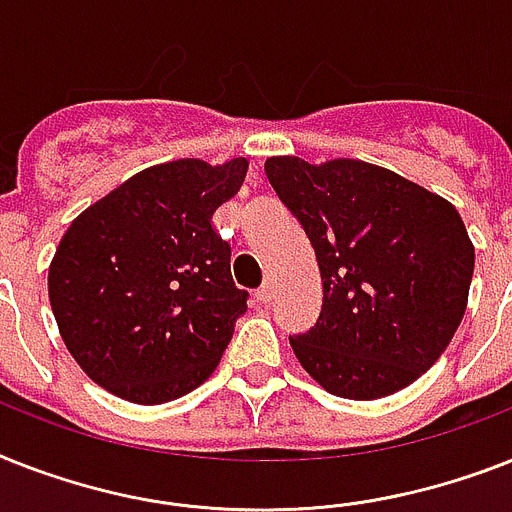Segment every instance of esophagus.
I'll use <instances>...</instances> for the list:
<instances>
[{
  "label": "esophagus",
  "mask_w": 512,
  "mask_h": 512,
  "mask_svg": "<svg viewBox=\"0 0 512 512\" xmlns=\"http://www.w3.org/2000/svg\"><path fill=\"white\" fill-rule=\"evenodd\" d=\"M257 299H260V302H270V299H273V278H265L263 284H260Z\"/></svg>",
  "instance_id": "1"
}]
</instances>
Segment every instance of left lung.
Segmentation results:
<instances>
[{
  "mask_svg": "<svg viewBox=\"0 0 512 512\" xmlns=\"http://www.w3.org/2000/svg\"><path fill=\"white\" fill-rule=\"evenodd\" d=\"M265 176L321 268V318L289 336L326 392L378 400L439 360L463 321L473 242L444 197L363 160L268 157Z\"/></svg>",
  "mask_w": 512,
  "mask_h": 512,
  "instance_id": "left-lung-1",
  "label": "left lung"
}]
</instances>
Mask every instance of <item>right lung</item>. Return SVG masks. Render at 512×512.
<instances>
[{"instance_id":"right-lung-1","label":"right lung","mask_w":512,"mask_h":512,"mask_svg":"<svg viewBox=\"0 0 512 512\" xmlns=\"http://www.w3.org/2000/svg\"><path fill=\"white\" fill-rule=\"evenodd\" d=\"M247 168L244 157L160 162L70 223L49 265V305L94 384L162 405L213 376L249 297L213 215Z\"/></svg>"}]
</instances>
